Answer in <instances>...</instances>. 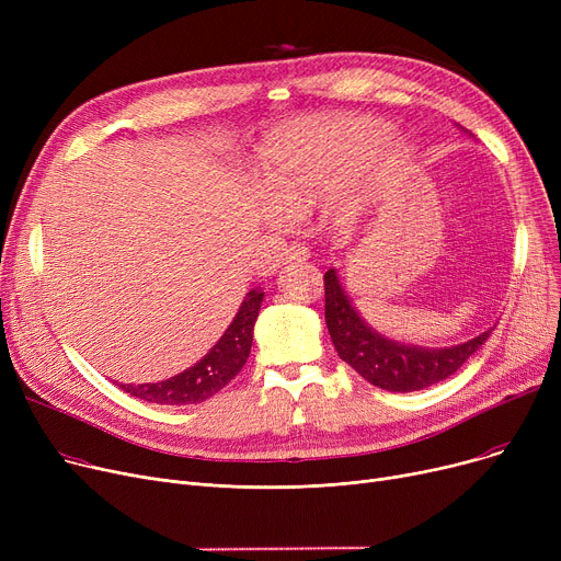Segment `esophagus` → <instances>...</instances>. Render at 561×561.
Returning <instances> with one entry per match:
<instances>
[{
  "instance_id": "34e87169",
  "label": "esophagus",
  "mask_w": 561,
  "mask_h": 561,
  "mask_svg": "<svg viewBox=\"0 0 561 561\" xmlns=\"http://www.w3.org/2000/svg\"><path fill=\"white\" fill-rule=\"evenodd\" d=\"M284 256H286V261H307L309 259V250L307 248H302V245H288L286 248V252H284Z\"/></svg>"
}]
</instances>
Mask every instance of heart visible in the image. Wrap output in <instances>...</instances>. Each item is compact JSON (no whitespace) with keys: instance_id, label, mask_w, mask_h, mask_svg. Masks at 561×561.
<instances>
[{"instance_id":"obj_1","label":"heart","mask_w":561,"mask_h":561,"mask_svg":"<svg viewBox=\"0 0 561 561\" xmlns=\"http://www.w3.org/2000/svg\"><path fill=\"white\" fill-rule=\"evenodd\" d=\"M387 136V123L364 115L316 117L275 129L263 142L261 176L277 216H300L330 199L334 218L355 220L377 186L409 161V147L396 142L375 161L368 182L342 186Z\"/></svg>"}]
</instances>
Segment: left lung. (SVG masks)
Wrapping results in <instances>:
<instances>
[{"instance_id": "left-lung-1", "label": "left lung", "mask_w": 561, "mask_h": 561, "mask_svg": "<svg viewBox=\"0 0 561 561\" xmlns=\"http://www.w3.org/2000/svg\"><path fill=\"white\" fill-rule=\"evenodd\" d=\"M325 322L339 357L373 387L393 393L421 391L444 381L476 355L493 330L450 347H423L389 339L362 318L334 268L325 273Z\"/></svg>"}]
</instances>
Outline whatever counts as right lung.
I'll return each mask as SVG.
<instances>
[{
	"mask_svg": "<svg viewBox=\"0 0 561 561\" xmlns=\"http://www.w3.org/2000/svg\"><path fill=\"white\" fill-rule=\"evenodd\" d=\"M261 302H263L261 288L248 290L225 334L195 366L161 381H147V385H123V381H117L115 387H121L125 393L138 400L154 402V404H170V407H184V404H197V402L209 400L222 387H227L245 366L250 357L254 322H256Z\"/></svg>",
	"mask_w": 561,
	"mask_h": 561,
	"instance_id": "1",
	"label": "right lung"
}]
</instances>
